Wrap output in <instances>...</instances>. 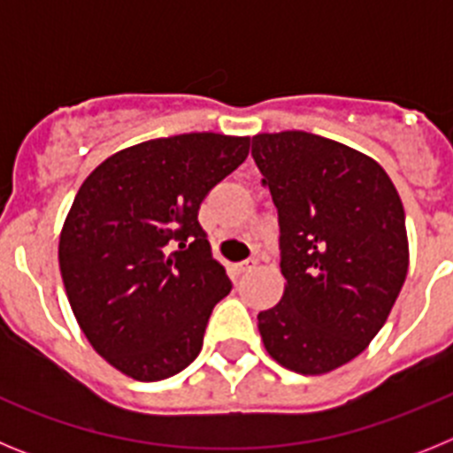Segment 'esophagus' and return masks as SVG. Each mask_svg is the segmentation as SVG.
<instances>
[{"label": "esophagus", "instance_id": "34e87169", "mask_svg": "<svg viewBox=\"0 0 453 453\" xmlns=\"http://www.w3.org/2000/svg\"><path fill=\"white\" fill-rule=\"evenodd\" d=\"M254 267H256V261L251 258V261H242V263H238V265H234V270L238 272V274H245V272H251Z\"/></svg>", "mask_w": 453, "mask_h": 453}]
</instances>
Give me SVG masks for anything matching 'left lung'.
I'll list each match as a JSON object with an SVG mask.
<instances>
[{
	"instance_id": "1",
	"label": "left lung",
	"mask_w": 453,
	"mask_h": 453,
	"mask_svg": "<svg viewBox=\"0 0 453 453\" xmlns=\"http://www.w3.org/2000/svg\"><path fill=\"white\" fill-rule=\"evenodd\" d=\"M251 156L281 229L283 297L258 313L267 354L297 374L334 372L367 349L408 272L399 192L361 151L306 134H258Z\"/></svg>"
}]
</instances>
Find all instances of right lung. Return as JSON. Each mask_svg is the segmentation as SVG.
Masks as SVG:
<instances>
[{
  "label": "right lung",
  "mask_w": 453,
  "mask_h": 453,
  "mask_svg": "<svg viewBox=\"0 0 453 453\" xmlns=\"http://www.w3.org/2000/svg\"><path fill=\"white\" fill-rule=\"evenodd\" d=\"M250 154L247 135L181 134L108 156L86 177L58 240L72 313L108 365L163 381L190 365L231 290L199 203Z\"/></svg>",
  "instance_id": "right-lung-1"
}]
</instances>
